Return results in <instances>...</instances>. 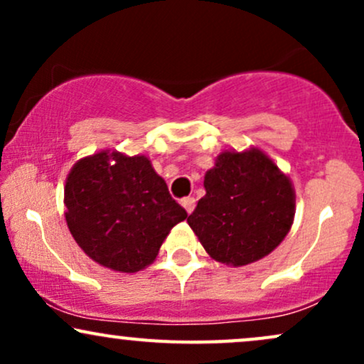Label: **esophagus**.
<instances>
[{
	"mask_svg": "<svg viewBox=\"0 0 364 364\" xmlns=\"http://www.w3.org/2000/svg\"><path fill=\"white\" fill-rule=\"evenodd\" d=\"M181 205L185 207V210L188 214H191V212L195 210V198L193 196H186V198L181 200Z\"/></svg>",
	"mask_w": 364,
	"mask_h": 364,
	"instance_id": "esophagus-1",
	"label": "esophagus"
}]
</instances>
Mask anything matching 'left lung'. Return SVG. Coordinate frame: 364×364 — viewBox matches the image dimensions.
<instances>
[{"mask_svg":"<svg viewBox=\"0 0 364 364\" xmlns=\"http://www.w3.org/2000/svg\"><path fill=\"white\" fill-rule=\"evenodd\" d=\"M203 188L188 224L217 262L237 267L260 260L289 232L292 185L258 149L220 154Z\"/></svg>","mask_w":364,"mask_h":364,"instance_id":"left-lung-1","label":"left lung"}]
</instances>
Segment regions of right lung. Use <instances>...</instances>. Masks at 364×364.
Wrapping results in <instances>:
<instances>
[{
    "label": "right lung",
    "mask_w": 364,
    "mask_h": 364,
    "mask_svg": "<svg viewBox=\"0 0 364 364\" xmlns=\"http://www.w3.org/2000/svg\"><path fill=\"white\" fill-rule=\"evenodd\" d=\"M65 205L78 246L118 272H139L156 260L171 229L188 215L147 157L106 150L73 166Z\"/></svg>",
    "instance_id": "1"
}]
</instances>
